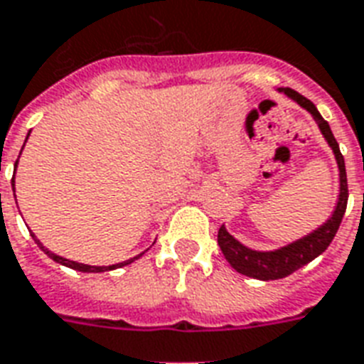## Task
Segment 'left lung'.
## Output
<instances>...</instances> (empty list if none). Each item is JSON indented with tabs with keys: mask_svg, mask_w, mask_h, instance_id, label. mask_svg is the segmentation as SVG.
Segmentation results:
<instances>
[{
	"mask_svg": "<svg viewBox=\"0 0 364 364\" xmlns=\"http://www.w3.org/2000/svg\"><path fill=\"white\" fill-rule=\"evenodd\" d=\"M284 91L290 99L298 102L299 107H304L307 112H311L315 122L318 124V129L324 135V139L328 141L330 149L336 156L338 168H340V198H338L336 210L332 213V218L321 225L317 231H313L311 235L299 238L296 242L288 244L284 248L274 250V252H256V250L246 248L244 244H240L235 237H231L223 225L219 227L218 231V244L223 256L232 269H237L238 273L252 277V279H259V281H277V279H284L288 274H292L294 271H298L299 267H304L309 262H313L315 257L321 256L324 250L328 248L332 238L336 237L340 223H342L343 213L348 208V176H346V162H343L342 152H340V145L332 135L328 122L324 120L323 116L318 114L317 107L313 105L307 97L299 95L298 91L284 87Z\"/></svg>",
	"mask_w": 364,
	"mask_h": 364,
	"instance_id": "left-lung-1",
	"label": "left lung"
}]
</instances>
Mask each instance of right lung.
<instances>
[{
	"label": "right lung",
	"mask_w": 364,
	"mask_h": 364,
	"mask_svg": "<svg viewBox=\"0 0 364 364\" xmlns=\"http://www.w3.org/2000/svg\"><path fill=\"white\" fill-rule=\"evenodd\" d=\"M18 162V160H16ZM32 238L36 240V244L40 246L43 252H46L47 256L51 257L53 262H57L60 263V265H66V267H70V269H76V271H82V273H101V271H110V269H116V267H124V265H127V263H132L133 259H137V257H133V259H127V262H122V263H116V265H108V267H95V265H83V263H77V262H70V259H65V257H60L57 256V254H53V252H49V250L43 246V244L36 238V235H32Z\"/></svg>",
	"instance_id": "1"
}]
</instances>
